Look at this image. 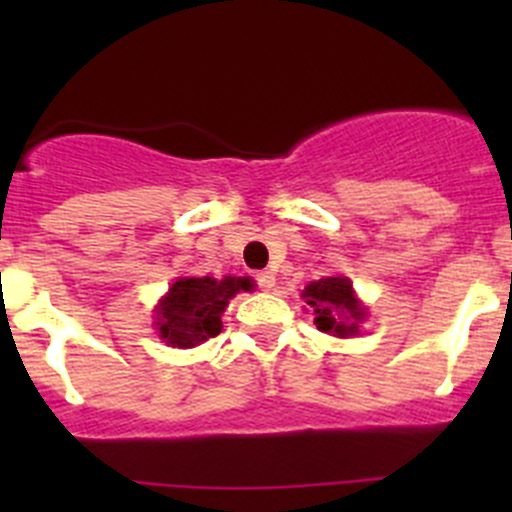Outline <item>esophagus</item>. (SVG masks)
Here are the masks:
<instances>
[{
  "instance_id": "34e87169",
  "label": "esophagus",
  "mask_w": 512,
  "mask_h": 512,
  "mask_svg": "<svg viewBox=\"0 0 512 512\" xmlns=\"http://www.w3.org/2000/svg\"><path fill=\"white\" fill-rule=\"evenodd\" d=\"M255 280H257V287L260 289H272L275 287V275H272V272H267V270H262V272H257L255 275Z\"/></svg>"
}]
</instances>
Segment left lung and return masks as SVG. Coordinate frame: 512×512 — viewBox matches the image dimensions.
<instances>
[{"label":"left lung","mask_w":512,"mask_h":512,"mask_svg":"<svg viewBox=\"0 0 512 512\" xmlns=\"http://www.w3.org/2000/svg\"><path fill=\"white\" fill-rule=\"evenodd\" d=\"M304 299L314 309V324L319 332L334 337H354L359 334V322L364 319V307L354 297L352 285L344 277H324L304 287Z\"/></svg>","instance_id":"1"}]
</instances>
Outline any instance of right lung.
I'll use <instances>...</instances> for the list:
<instances>
[{"label":"right lung","mask_w":512,"mask_h":512,"mask_svg":"<svg viewBox=\"0 0 512 512\" xmlns=\"http://www.w3.org/2000/svg\"><path fill=\"white\" fill-rule=\"evenodd\" d=\"M250 287L252 282L247 277H180L158 307L160 337L178 349H190L205 339L218 337L223 329L220 314L225 312L227 299Z\"/></svg>","instance_id":"obj_1"}]
</instances>
